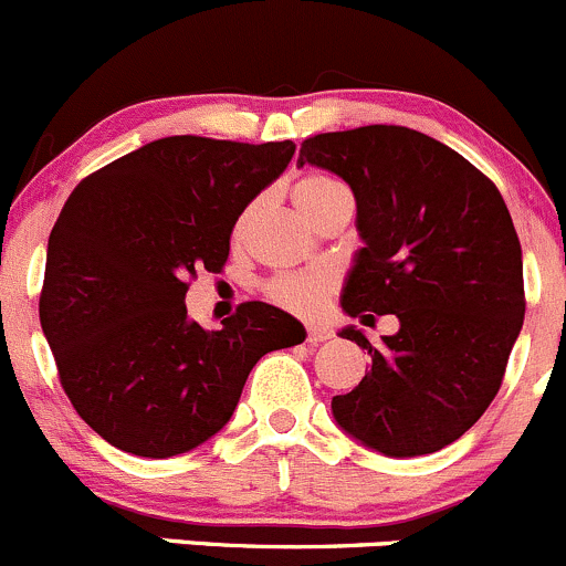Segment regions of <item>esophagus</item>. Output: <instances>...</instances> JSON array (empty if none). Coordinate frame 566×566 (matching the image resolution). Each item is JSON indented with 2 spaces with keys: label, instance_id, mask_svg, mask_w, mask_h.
Masks as SVG:
<instances>
[{
  "label": "esophagus",
  "instance_id": "34e87169",
  "mask_svg": "<svg viewBox=\"0 0 566 566\" xmlns=\"http://www.w3.org/2000/svg\"><path fill=\"white\" fill-rule=\"evenodd\" d=\"M332 335H335V332H332V326H326V324H313V326H307V337H305V340L311 343V346H318V343L329 340Z\"/></svg>",
  "mask_w": 566,
  "mask_h": 566
}]
</instances>
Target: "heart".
Masks as SVG:
<instances>
[{
  "instance_id": "1",
  "label": "heart",
  "mask_w": 566,
  "mask_h": 566,
  "mask_svg": "<svg viewBox=\"0 0 566 566\" xmlns=\"http://www.w3.org/2000/svg\"><path fill=\"white\" fill-rule=\"evenodd\" d=\"M294 196L296 209H300L302 218L307 223L326 212L329 207L337 203H348L352 207V193H348L346 185L335 177H324V174H311V177H302L300 182L291 190ZM253 218V207L242 214L240 223H237V234H242L244 226ZM266 296L277 305L285 307L291 313H300V316H318L326 307V300L335 291V277L324 270H307V272H283V275L272 277L264 285Z\"/></svg>"
}]
</instances>
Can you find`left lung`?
<instances>
[{
  "instance_id": "8db88e82",
  "label": "left lung",
  "mask_w": 566,
  "mask_h": 566,
  "mask_svg": "<svg viewBox=\"0 0 566 566\" xmlns=\"http://www.w3.org/2000/svg\"><path fill=\"white\" fill-rule=\"evenodd\" d=\"M296 163L337 174L357 198L365 248L343 285V313L400 322L378 346L357 326L340 329L370 354V370L332 398V417L381 455L444 450L496 398L526 313L504 198L455 149L400 125L305 138Z\"/></svg>"
}]
</instances>
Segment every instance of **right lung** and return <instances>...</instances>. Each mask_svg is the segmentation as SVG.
Wrapping results in <instances>:
<instances>
[{
  "label": "right lung",
  "mask_w": 566,
  "mask_h": 566,
  "mask_svg": "<svg viewBox=\"0 0 566 566\" xmlns=\"http://www.w3.org/2000/svg\"><path fill=\"white\" fill-rule=\"evenodd\" d=\"M294 149L168 136L70 193L49 237L40 326L70 403L111 447L196 450L229 422L253 365L305 340L266 302H244L220 329L185 307L190 277L223 270L234 223Z\"/></svg>",
  "instance_id": "right-lung-1"
}]
</instances>
